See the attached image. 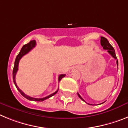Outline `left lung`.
<instances>
[{
    "instance_id": "1",
    "label": "left lung",
    "mask_w": 128,
    "mask_h": 128,
    "mask_svg": "<svg viewBox=\"0 0 128 128\" xmlns=\"http://www.w3.org/2000/svg\"><path fill=\"white\" fill-rule=\"evenodd\" d=\"M100 44H101V46L103 47V49H104V50H107L108 52V53H110V55H112V56H113L115 60H116V64H117V66H118V60H117V58H116V55H115V50H114V48H113V46L110 44V42H109V41L107 40V38H106L105 37H103V36H101ZM77 94L78 97H79L81 100H82L84 101L86 103H87L84 99H83L81 97V96L78 94V93H77ZM87 104H88V103H87ZM90 104V105H93V104Z\"/></svg>"
}]
</instances>
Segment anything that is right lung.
<instances>
[{
    "label": "right lung",
    "instance_id": "add662e5",
    "mask_svg": "<svg viewBox=\"0 0 128 128\" xmlns=\"http://www.w3.org/2000/svg\"><path fill=\"white\" fill-rule=\"evenodd\" d=\"M35 46H36V41L35 40H31L29 43H28V44H25V45L23 46V47L22 48V49H21L20 52V53L18 54V55L16 56V58H15V64H14V68H13V82H14V84H15L16 89H17L18 90V92L20 93L21 95H22L23 96H24L26 98H27L28 100H30L39 101V102H41V101L47 99V98H49L51 97V96H53L54 95H55V94L57 93L58 90V89L57 90H56L55 93H52V94L48 95V96H46V97H44V98H33V97H32V96H28V95H26L25 93H24L22 91L18 88V87L17 85H16V82H15V76H16V72H17L18 68V63H19L20 59L24 55H25L26 54H27L28 52H30V51L32 50L33 48H35ZM65 76H66V75H64V74L60 75L59 76H58V82H59V81L60 80L62 79L63 77H64Z\"/></svg>",
    "mask_w": 128,
    "mask_h": 128
}]
</instances>
